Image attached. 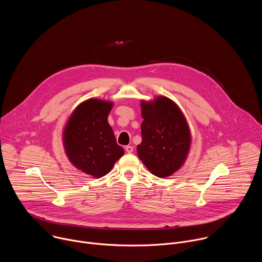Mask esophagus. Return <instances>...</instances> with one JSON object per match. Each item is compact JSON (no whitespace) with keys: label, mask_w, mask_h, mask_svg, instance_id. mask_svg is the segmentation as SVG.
Instances as JSON below:
<instances>
[{"label":"esophagus","mask_w":262,"mask_h":262,"mask_svg":"<svg viewBox=\"0 0 262 262\" xmlns=\"http://www.w3.org/2000/svg\"><path fill=\"white\" fill-rule=\"evenodd\" d=\"M125 151H126L127 154H132V152L134 151V147H133V146H130V145L125 146Z\"/></svg>","instance_id":"esophagus-1"}]
</instances>
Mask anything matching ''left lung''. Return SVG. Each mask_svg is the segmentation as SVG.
I'll return each mask as SVG.
<instances>
[{"label":"left lung","instance_id":"8db88e82","mask_svg":"<svg viewBox=\"0 0 262 262\" xmlns=\"http://www.w3.org/2000/svg\"><path fill=\"white\" fill-rule=\"evenodd\" d=\"M142 142L137 146L140 160L154 175L167 177L188 158L192 137L179 106L166 96L141 101Z\"/></svg>","mask_w":262,"mask_h":262}]
</instances>
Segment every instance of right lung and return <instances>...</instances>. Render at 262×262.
<instances>
[{
  "label": "right lung",
  "instance_id": "add662e5",
  "mask_svg": "<svg viewBox=\"0 0 262 262\" xmlns=\"http://www.w3.org/2000/svg\"><path fill=\"white\" fill-rule=\"evenodd\" d=\"M113 104L97 98L81 102L63 130V145L70 163L95 178L106 175L124 155L107 122Z\"/></svg>",
  "mask_w": 262,
  "mask_h": 262
}]
</instances>
